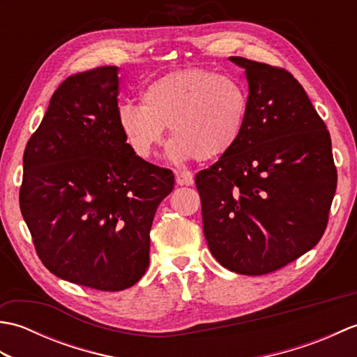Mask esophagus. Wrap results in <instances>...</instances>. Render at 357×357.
Wrapping results in <instances>:
<instances>
[{
  "mask_svg": "<svg viewBox=\"0 0 357 357\" xmlns=\"http://www.w3.org/2000/svg\"><path fill=\"white\" fill-rule=\"evenodd\" d=\"M174 176H176V184L178 185H192L193 184V173L188 170H176L174 172Z\"/></svg>",
  "mask_w": 357,
  "mask_h": 357,
  "instance_id": "esophagus-1",
  "label": "esophagus"
}]
</instances>
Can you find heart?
<instances>
[{"label": "heart", "mask_w": 357, "mask_h": 357, "mask_svg": "<svg viewBox=\"0 0 357 357\" xmlns=\"http://www.w3.org/2000/svg\"><path fill=\"white\" fill-rule=\"evenodd\" d=\"M141 102H124L116 110L121 132L135 155L147 159L159 146L164 127L174 159L210 161L230 151L245 130L250 96L233 75L206 69L178 70L151 81Z\"/></svg>", "instance_id": "b5f03b06"}]
</instances>
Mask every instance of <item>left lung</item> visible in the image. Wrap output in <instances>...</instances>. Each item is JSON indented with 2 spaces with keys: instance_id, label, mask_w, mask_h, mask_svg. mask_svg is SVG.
<instances>
[{
  "instance_id": "obj_1",
  "label": "left lung",
  "mask_w": 357,
  "mask_h": 357,
  "mask_svg": "<svg viewBox=\"0 0 357 357\" xmlns=\"http://www.w3.org/2000/svg\"><path fill=\"white\" fill-rule=\"evenodd\" d=\"M230 59L248 81L245 130L195 183L211 255L227 270L259 276L321 241L337 170L327 126L298 79L282 67Z\"/></svg>"
}]
</instances>
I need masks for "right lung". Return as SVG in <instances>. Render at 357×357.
Wrapping results in <instances>:
<instances>
[{"label": "right lung", "instance_id": "add662e5", "mask_svg": "<svg viewBox=\"0 0 357 357\" xmlns=\"http://www.w3.org/2000/svg\"><path fill=\"white\" fill-rule=\"evenodd\" d=\"M118 67L63 81L24 150L20 208L44 267L101 291L135 285L149 267L170 169L135 155L116 119Z\"/></svg>", "mask_w": 357, "mask_h": 357}]
</instances>
